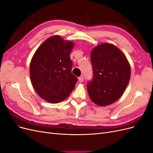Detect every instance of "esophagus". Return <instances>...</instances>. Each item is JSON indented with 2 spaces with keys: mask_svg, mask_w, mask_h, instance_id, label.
<instances>
[{
  "mask_svg": "<svg viewBox=\"0 0 153 153\" xmlns=\"http://www.w3.org/2000/svg\"><path fill=\"white\" fill-rule=\"evenodd\" d=\"M83 81H84V77H83V76H81L80 77H78V82L81 83Z\"/></svg>",
  "mask_w": 153,
  "mask_h": 153,
  "instance_id": "obj_1",
  "label": "esophagus"
}]
</instances>
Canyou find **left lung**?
<instances>
[{
	"label": "left lung",
	"mask_w": 153,
	"mask_h": 153,
	"mask_svg": "<svg viewBox=\"0 0 153 153\" xmlns=\"http://www.w3.org/2000/svg\"><path fill=\"white\" fill-rule=\"evenodd\" d=\"M91 61L93 77L87 84L91 100L101 106L114 103L130 79L131 68L126 57L115 46L103 43L92 50Z\"/></svg>",
	"instance_id": "1"
}]
</instances>
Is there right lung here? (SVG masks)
I'll use <instances>...</instances> for the list:
<instances>
[{"mask_svg":"<svg viewBox=\"0 0 153 153\" xmlns=\"http://www.w3.org/2000/svg\"><path fill=\"white\" fill-rule=\"evenodd\" d=\"M74 43L56 35L46 39L33 55L30 77L41 98L57 103L68 98L78 78L71 73L70 53Z\"/></svg>","mask_w":153,"mask_h":153,"instance_id":"obj_1","label":"right lung"}]
</instances>
